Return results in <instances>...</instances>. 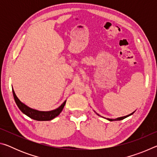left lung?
Listing matches in <instances>:
<instances>
[{
	"label": "left lung",
	"instance_id": "left-lung-1",
	"mask_svg": "<svg viewBox=\"0 0 157 157\" xmlns=\"http://www.w3.org/2000/svg\"><path fill=\"white\" fill-rule=\"evenodd\" d=\"M134 113V111L133 113H130V114H129V115H127V116H123V117H119V118H116V119H110V118H107L108 121H121V120H123V119H124V118H127V117H128V116H131V115H132L133 113ZM98 114V113H97ZM98 116H100L99 114H98Z\"/></svg>",
	"mask_w": 157,
	"mask_h": 157
}]
</instances>
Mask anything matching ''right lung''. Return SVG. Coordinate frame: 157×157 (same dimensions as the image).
I'll return each mask as SVG.
<instances>
[{
    "label": "right lung",
    "mask_w": 157,
    "mask_h": 157,
    "mask_svg": "<svg viewBox=\"0 0 157 157\" xmlns=\"http://www.w3.org/2000/svg\"><path fill=\"white\" fill-rule=\"evenodd\" d=\"M12 92L13 95H14V98L15 100V102L19 109L22 111V112L25 114L26 116L30 117V118L33 119L35 121H51L55 117L59 115V113L62 112L63 110L64 105L66 104V100H65L62 105H61L59 107L55 109L54 110L52 111H38L34 109H32L30 107H28L25 105L24 103L21 102L20 100L17 98V95L15 94V92L14 89L12 88Z\"/></svg>",
    "instance_id": "1"
}]
</instances>
